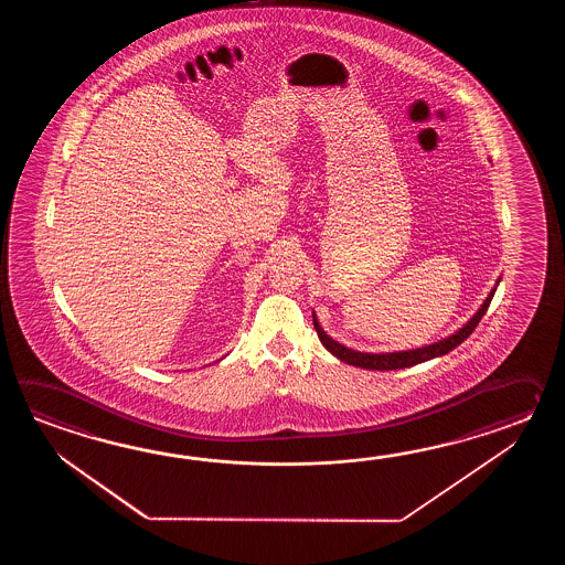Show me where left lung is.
I'll return each mask as SVG.
<instances>
[{"instance_id": "8db88e82", "label": "left lung", "mask_w": 565, "mask_h": 565, "mask_svg": "<svg viewBox=\"0 0 565 565\" xmlns=\"http://www.w3.org/2000/svg\"><path fill=\"white\" fill-rule=\"evenodd\" d=\"M494 290H497V288H492L491 295L482 302L479 312H477L460 331H457L455 335L443 339V341H438V343H433V345H426V348L420 349H409V351H397V353H361V351H353V349L345 348V345L333 341V339L327 335L323 329H321V324L317 323L315 315H312V324H315V329H317V335L321 339V343L327 348V351H331V353L335 355L337 360L345 361L349 365L363 367V370H375V372L404 370V367H412V365L422 363V361L434 360V358H438V355H445L448 351L458 348V345L477 329V324L480 323L482 315L487 312L489 305H491Z\"/></svg>"}]
</instances>
